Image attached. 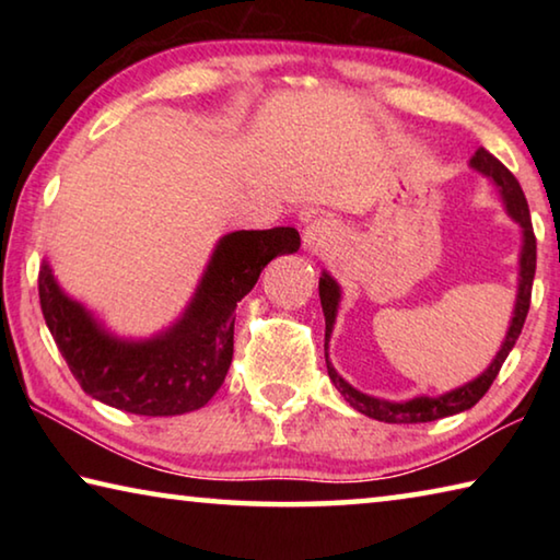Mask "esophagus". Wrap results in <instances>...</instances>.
<instances>
[{
  "instance_id": "esophagus-1",
  "label": "esophagus",
  "mask_w": 560,
  "mask_h": 560,
  "mask_svg": "<svg viewBox=\"0 0 560 560\" xmlns=\"http://www.w3.org/2000/svg\"><path fill=\"white\" fill-rule=\"evenodd\" d=\"M330 236H334V232H330L328 222H324V220L311 222L306 230H303V249H308V252L326 249L328 242H330Z\"/></svg>"
}]
</instances>
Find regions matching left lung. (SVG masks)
<instances>
[{"instance_id":"left-lung-1","label":"left lung","mask_w":560,"mask_h":560,"mask_svg":"<svg viewBox=\"0 0 560 560\" xmlns=\"http://www.w3.org/2000/svg\"><path fill=\"white\" fill-rule=\"evenodd\" d=\"M469 167L477 170L479 175H485L489 183L497 187L501 202H504L506 214L521 226L518 287H516L514 311H511V320H509L506 336H504V340H501V348L497 350L494 360L487 365L485 373H479L474 381L454 387V390H450V393H442L434 397L417 395V397H410V400H400V402L383 400V397H373V395L355 390L353 385L338 375L334 363L328 360V340H330V336H334V326H336V316H338V306H340V287L328 271L320 273V279H318V296H320V306H324V316H326L328 375H330V381H334V385L338 387V393L346 397V402H350L353 410L363 412L365 417H373V420L390 422V424H417V422H434V420H442V417L469 410V407H474L481 400V397H485L491 383H494V377L499 375L501 365H504L506 355L511 353V348L516 346L521 328H524L528 303H530V287H534V273H536V236H534V226H530V214H528L524 189H521L518 179L511 175L509 170L485 148H479L477 153L471 155Z\"/></svg>"}]
</instances>
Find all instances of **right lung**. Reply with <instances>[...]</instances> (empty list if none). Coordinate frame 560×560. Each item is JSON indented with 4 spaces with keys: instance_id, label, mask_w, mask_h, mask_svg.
<instances>
[{
    "instance_id": "right-lung-1",
    "label": "right lung",
    "mask_w": 560,
    "mask_h": 560,
    "mask_svg": "<svg viewBox=\"0 0 560 560\" xmlns=\"http://www.w3.org/2000/svg\"><path fill=\"white\" fill-rule=\"evenodd\" d=\"M293 226L240 230L220 236L192 299L173 326L150 338H122L71 299L42 261L44 320L83 393L145 417L200 410L220 390L234 353V311L281 254L299 252Z\"/></svg>"
}]
</instances>
